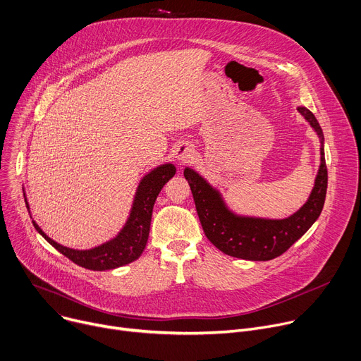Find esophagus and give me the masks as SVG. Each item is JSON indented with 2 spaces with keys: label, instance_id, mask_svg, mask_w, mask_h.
Here are the masks:
<instances>
[{
  "label": "esophagus",
  "instance_id": "34e87169",
  "mask_svg": "<svg viewBox=\"0 0 361 361\" xmlns=\"http://www.w3.org/2000/svg\"><path fill=\"white\" fill-rule=\"evenodd\" d=\"M192 157H193V149H192V146H189V145H186V143L176 146V149H175V159H176L179 163H188Z\"/></svg>",
  "mask_w": 361,
  "mask_h": 361
}]
</instances>
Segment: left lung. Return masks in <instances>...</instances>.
<instances>
[{"label":"left lung","mask_w":361,"mask_h":361,"mask_svg":"<svg viewBox=\"0 0 361 361\" xmlns=\"http://www.w3.org/2000/svg\"><path fill=\"white\" fill-rule=\"evenodd\" d=\"M321 140V164L308 201L295 214L282 219L247 216L233 212L221 192L197 171L185 168L183 175L190 186L193 201L207 238L223 253L253 262H266L283 255L318 219L326 195V164L324 134L308 108L298 106Z\"/></svg>","instance_id":"left-lung-1"}]
</instances>
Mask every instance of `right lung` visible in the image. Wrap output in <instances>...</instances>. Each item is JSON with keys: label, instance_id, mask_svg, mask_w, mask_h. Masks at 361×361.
<instances>
[{"label": "right lung", "instance_id": "obj_1", "mask_svg": "<svg viewBox=\"0 0 361 361\" xmlns=\"http://www.w3.org/2000/svg\"><path fill=\"white\" fill-rule=\"evenodd\" d=\"M175 173V166L172 163H164L145 175L137 186L130 215L121 231L114 238H111L109 241L98 247L90 248V250H75V248L61 245L59 243L47 237L36 224V221H33V226L49 244H51L59 253L66 256L75 264L98 271L117 269L137 260L142 256L149 238L152 212L156 198L164 183L172 179ZM24 201L27 209H29L27 198H24Z\"/></svg>", "mask_w": 361, "mask_h": 361}]
</instances>
